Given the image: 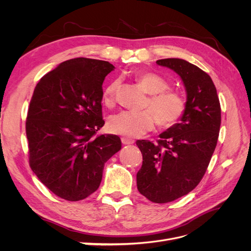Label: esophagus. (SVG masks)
<instances>
[{
  "label": "esophagus",
  "instance_id": "1",
  "mask_svg": "<svg viewBox=\"0 0 251 251\" xmlns=\"http://www.w3.org/2000/svg\"><path fill=\"white\" fill-rule=\"evenodd\" d=\"M121 142H123L124 144H133L134 140L131 138H127V137H123L121 138Z\"/></svg>",
  "mask_w": 251,
  "mask_h": 251
}]
</instances>
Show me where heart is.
Instances as JSON below:
<instances>
[{"label": "heart", "instance_id": "1", "mask_svg": "<svg viewBox=\"0 0 251 251\" xmlns=\"http://www.w3.org/2000/svg\"><path fill=\"white\" fill-rule=\"evenodd\" d=\"M136 80L150 94L144 104L146 110L124 111L113 115L108 123L110 132L126 137H138L150 132L156 123L162 127H170L183 117L186 111L184 97L177 91L171 90L170 83L162 76L144 71L136 75ZM119 88V78L113 79L104 88L102 93L104 105L109 108L115 105Z\"/></svg>", "mask_w": 251, "mask_h": 251}]
</instances>
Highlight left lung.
Returning a JSON list of instances; mask_svg holds the SVG:
<instances>
[{
    "instance_id": "left-lung-1",
    "label": "left lung",
    "mask_w": 251,
    "mask_h": 251,
    "mask_svg": "<svg viewBox=\"0 0 251 251\" xmlns=\"http://www.w3.org/2000/svg\"><path fill=\"white\" fill-rule=\"evenodd\" d=\"M176 72L186 89V111L180 124L160 134L157 143L137 140L142 166L137 188L154 203L176 200L200 183L214 154L221 126V105L209 75L180 58L158 59Z\"/></svg>"
}]
</instances>
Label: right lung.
Segmentation results:
<instances>
[{
  "label": "right lung",
  "instance_id": "right-lung-1",
  "mask_svg": "<svg viewBox=\"0 0 251 251\" xmlns=\"http://www.w3.org/2000/svg\"><path fill=\"white\" fill-rule=\"evenodd\" d=\"M109 62L72 58L45 74L30 100L26 135L30 168L42 183L67 201L92 195L104 163L121 149L116 135H96L103 126L101 100Z\"/></svg>",
  "mask_w": 251,
  "mask_h": 251
}]
</instances>
